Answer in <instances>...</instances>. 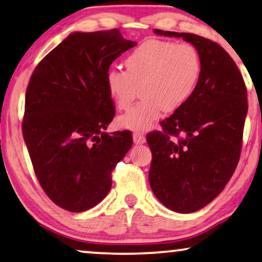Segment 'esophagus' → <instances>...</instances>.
I'll use <instances>...</instances> for the list:
<instances>
[{"mask_svg": "<svg viewBox=\"0 0 262 262\" xmlns=\"http://www.w3.org/2000/svg\"><path fill=\"white\" fill-rule=\"evenodd\" d=\"M132 137H134L135 144H143V143H145V137L142 134H139V132H135Z\"/></svg>", "mask_w": 262, "mask_h": 262, "instance_id": "obj_1", "label": "esophagus"}]
</instances>
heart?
I'll list each match as a JSON object with an SVG mask.
<instances>
[{"mask_svg": "<svg viewBox=\"0 0 262 262\" xmlns=\"http://www.w3.org/2000/svg\"><path fill=\"white\" fill-rule=\"evenodd\" d=\"M126 70L110 68L105 74L107 92L117 108L130 106L141 88L143 100L118 118L121 128L148 131L163 111L173 112L194 94L202 76V57L187 42L151 39L137 46L125 59Z\"/></svg>", "mask_w": 262, "mask_h": 262, "instance_id": "heart-1", "label": "heart"}]
</instances>
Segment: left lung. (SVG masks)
Here are the masks:
<instances>
[{
  "label": "left lung",
  "instance_id": "1",
  "mask_svg": "<svg viewBox=\"0 0 262 262\" xmlns=\"http://www.w3.org/2000/svg\"><path fill=\"white\" fill-rule=\"evenodd\" d=\"M154 32L182 38L202 57L194 94L161 123L162 132L146 136L154 194L169 210L191 213L212 202L234 174L248 111L247 88L237 66L217 42L192 33ZM179 134L184 137L171 138Z\"/></svg>",
  "mask_w": 262,
  "mask_h": 262
}]
</instances>
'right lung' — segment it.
<instances>
[{"mask_svg": "<svg viewBox=\"0 0 262 262\" xmlns=\"http://www.w3.org/2000/svg\"><path fill=\"white\" fill-rule=\"evenodd\" d=\"M136 45L119 30L73 32L32 74L24 139L39 184L64 210L98 205L112 187V170L132 146L130 131L105 132L114 117L105 74Z\"/></svg>", "mask_w": 262, "mask_h": 262, "instance_id": "1", "label": "right lung"}]
</instances>
